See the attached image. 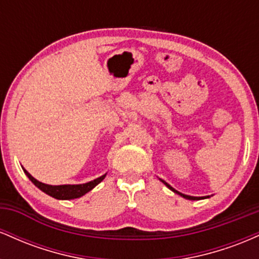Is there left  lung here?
Returning <instances> with one entry per match:
<instances>
[{"label": "left lung", "instance_id": "obj_1", "mask_svg": "<svg viewBox=\"0 0 259 259\" xmlns=\"http://www.w3.org/2000/svg\"><path fill=\"white\" fill-rule=\"evenodd\" d=\"M160 181H162V183H163V184H164V185H165V186H167V187H168V189H170V190H171V191H173V192H175V194L180 195V196H181V197L186 198V200H201V198H207V197H208V196H207V197H194V196L184 195V194H181V192H179V191H177V190H175V189H173V187H171L170 185H169V184H168V183H165V181H164V180H162V179H160Z\"/></svg>", "mask_w": 259, "mask_h": 259}]
</instances>
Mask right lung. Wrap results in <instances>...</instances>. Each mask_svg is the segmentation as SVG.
I'll return each instance as SVG.
<instances>
[{
	"label": "right lung",
	"instance_id": "obj_1",
	"mask_svg": "<svg viewBox=\"0 0 259 259\" xmlns=\"http://www.w3.org/2000/svg\"><path fill=\"white\" fill-rule=\"evenodd\" d=\"M26 177L31 180V183L35 186H37L41 191H44L45 194L52 196V197L57 198V200H73V198H79L85 194H88L89 191H91L95 186L99 185V184L106 178V174L102 177L97 178V179L89 181L86 184H79V185H47V184L40 183V181L35 179L34 177H31L25 169H23Z\"/></svg>",
	"mask_w": 259,
	"mask_h": 259
}]
</instances>
